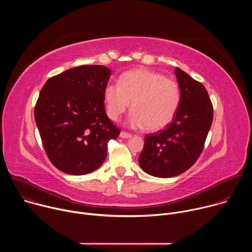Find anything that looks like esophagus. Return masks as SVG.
<instances>
[{
  "label": "esophagus",
  "instance_id": "esophagus-1",
  "mask_svg": "<svg viewBox=\"0 0 252 252\" xmlns=\"http://www.w3.org/2000/svg\"><path fill=\"white\" fill-rule=\"evenodd\" d=\"M120 136H121L122 138H129V137L131 136V134L128 133V132H126V131H121Z\"/></svg>",
  "mask_w": 252,
  "mask_h": 252
}]
</instances>
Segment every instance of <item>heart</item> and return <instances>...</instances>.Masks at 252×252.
<instances>
[{
  "instance_id": "b5f03b06",
  "label": "heart",
  "mask_w": 252,
  "mask_h": 252,
  "mask_svg": "<svg viewBox=\"0 0 252 252\" xmlns=\"http://www.w3.org/2000/svg\"><path fill=\"white\" fill-rule=\"evenodd\" d=\"M119 84H109L103 93L106 114L113 121H119L130 102L128 125L131 127L158 131L174 119L181 102V91L175 81L137 68L122 75Z\"/></svg>"
}]
</instances>
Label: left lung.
<instances>
[{"label": "left lung", "instance_id": "left-lung-1", "mask_svg": "<svg viewBox=\"0 0 252 252\" xmlns=\"http://www.w3.org/2000/svg\"><path fill=\"white\" fill-rule=\"evenodd\" d=\"M181 102L171 124L146 135L138 163L156 177H172L193 165L199 158L213 120V109L203 85L176 67Z\"/></svg>", "mask_w": 252, "mask_h": 252}]
</instances>
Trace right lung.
<instances>
[{"mask_svg":"<svg viewBox=\"0 0 252 252\" xmlns=\"http://www.w3.org/2000/svg\"><path fill=\"white\" fill-rule=\"evenodd\" d=\"M111 75L103 65H81L49 79L40 93L34 121L49 159L64 173L97 169L120 134L103 104Z\"/></svg>","mask_w":252,"mask_h":252,"instance_id":"obj_1","label":"right lung"}]
</instances>
